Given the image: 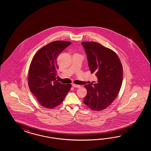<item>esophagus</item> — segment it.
Here are the masks:
<instances>
[{"mask_svg": "<svg viewBox=\"0 0 151 151\" xmlns=\"http://www.w3.org/2000/svg\"><path fill=\"white\" fill-rule=\"evenodd\" d=\"M72 86H73V87H75V88H80V87H81L80 85H76V84H74V83H73V84L72 85Z\"/></svg>", "mask_w": 151, "mask_h": 151, "instance_id": "esophagus-1", "label": "esophagus"}]
</instances>
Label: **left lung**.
<instances>
[{"label": "left lung", "instance_id": "1", "mask_svg": "<svg viewBox=\"0 0 151 151\" xmlns=\"http://www.w3.org/2000/svg\"><path fill=\"white\" fill-rule=\"evenodd\" d=\"M87 55L91 73L98 81L85 85L87 95L84 104L90 109L100 111L112 104L119 94L122 82L123 69L119 56L111 49L94 41L81 42Z\"/></svg>", "mask_w": 151, "mask_h": 151}]
</instances>
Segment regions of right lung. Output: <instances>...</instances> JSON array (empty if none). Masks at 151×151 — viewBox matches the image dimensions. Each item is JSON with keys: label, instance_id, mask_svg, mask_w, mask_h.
Here are the masks:
<instances>
[{"label": "right lung", "instance_id": "obj_1", "mask_svg": "<svg viewBox=\"0 0 151 151\" xmlns=\"http://www.w3.org/2000/svg\"><path fill=\"white\" fill-rule=\"evenodd\" d=\"M69 41L51 42L37 51L29 70L28 85L40 105L52 109L59 105L70 90L71 84H62L56 80V59L71 45Z\"/></svg>", "mask_w": 151, "mask_h": 151}]
</instances>
